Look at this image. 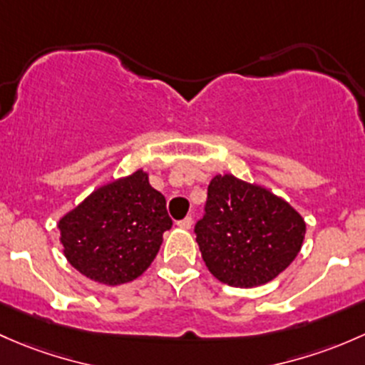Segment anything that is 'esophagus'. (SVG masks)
I'll return each mask as SVG.
<instances>
[{
	"mask_svg": "<svg viewBox=\"0 0 365 365\" xmlns=\"http://www.w3.org/2000/svg\"><path fill=\"white\" fill-rule=\"evenodd\" d=\"M178 225L181 228H184V230H190L191 225H193V220H191V216H186V217H184V220L178 221Z\"/></svg>",
	"mask_w": 365,
	"mask_h": 365,
	"instance_id": "esophagus-1",
	"label": "esophagus"
}]
</instances>
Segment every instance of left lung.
<instances>
[{"instance_id":"8db88e82","label":"left lung","mask_w":365,"mask_h":365,"mask_svg":"<svg viewBox=\"0 0 365 365\" xmlns=\"http://www.w3.org/2000/svg\"><path fill=\"white\" fill-rule=\"evenodd\" d=\"M195 235L214 277L235 288H253L295 260L306 223L283 198L227 174L210 181Z\"/></svg>"}]
</instances>
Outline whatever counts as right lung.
Masks as SVG:
<instances>
[{"instance_id": "obj_1", "label": "right lung", "mask_w": 365, "mask_h": 365, "mask_svg": "<svg viewBox=\"0 0 365 365\" xmlns=\"http://www.w3.org/2000/svg\"><path fill=\"white\" fill-rule=\"evenodd\" d=\"M170 227L167 200L142 170L93 191L58 225L66 260L110 287L140 276Z\"/></svg>"}]
</instances>
